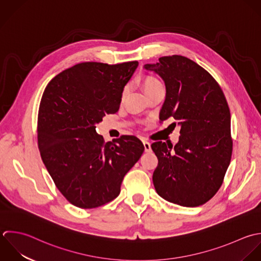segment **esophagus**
Instances as JSON below:
<instances>
[{
  "label": "esophagus",
  "mask_w": 261,
  "mask_h": 261,
  "mask_svg": "<svg viewBox=\"0 0 261 261\" xmlns=\"http://www.w3.org/2000/svg\"><path fill=\"white\" fill-rule=\"evenodd\" d=\"M143 145H144V150L145 152H149L151 151V146H150V143L148 141H143Z\"/></svg>",
  "instance_id": "esophagus-1"
}]
</instances>
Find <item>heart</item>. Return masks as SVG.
Returning a JSON list of instances; mask_svg holds the SVG:
<instances>
[{"label": "heart", "mask_w": 261, "mask_h": 261, "mask_svg": "<svg viewBox=\"0 0 261 261\" xmlns=\"http://www.w3.org/2000/svg\"><path fill=\"white\" fill-rule=\"evenodd\" d=\"M142 86H143V89H144V92L147 94L158 88H161L163 87V84L162 82L160 81L159 78L154 77V76H146L144 79H143V82H142ZM126 93V89L124 91V94Z\"/></svg>", "instance_id": "heart-1"}]
</instances>
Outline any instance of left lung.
I'll list each match as a JSON object with an SVG mask.
<instances>
[{"label":"left lung","mask_w":261,"mask_h":261,"mask_svg":"<svg viewBox=\"0 0 261 261\" xmlns=\"http://www.w3.org/2000/svg\"><path fill=\"white\" fill-rule=\"evenodd\" d=\"M144 69L166 84L161 123L174 118L181 126L174 147L162 141L151 144L159 159L154 188L172 203L202 205L219 191L231 162V114L225 94L206 70L183 56L162 57Z\"/></svg>","instance_id":"obj_1"}]
</instances>
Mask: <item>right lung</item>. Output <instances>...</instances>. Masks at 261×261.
<instances>
[{
  "label": "right lung",
  "instance_id": "right-lung-1",
  "mask_svg": "<svg viewBox=\"0 0 261 261\" xmlns=\"http://www.w3.org/2000/svg\"><path fill=\"white\" fill-rule=\"evenodd\" d=\"M137 66V61L80 63L54 77L43 91L37 117L40 156L59 191L77 207L115 199L144 151L133 135L106 143L95 131L107 114L118 112Z\"/></svg>",
  "mask_w": 261,
  "mask_h": 261
}]
</instances>
